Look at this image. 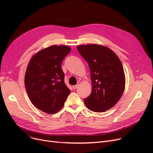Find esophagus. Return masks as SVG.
I'll use <instances>...</instances> for the list:
<instances>
[{
  "instance_id": "obj_1",
  "label": "esophagus",
  "mask_w": 153,
  "mask_h": 153,
  "mask_svg": "<svg viewBox=\"0 0 153 153\" xmlns=\"http://www.w3.org/2000/svg\"><path fill=\"white\" fill-rule=\"evenodd\" d=\"M78 86H79V84H76V85H73V87H73V89H76L78 87Z\"/></svg>"
}]
</instances>
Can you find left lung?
<instances>
[{
    "label": "left lung",
    "instance_id": "8db88e82",
    "mask_svg": "<svg viewBox=\"0 0 153 153\" xmlns=\"http://www.w3.org/2000/svg\"><path fill=\"white\" fill-rule=\"evenodd\" d=\"M77 50L88 62L92 90L84 100L90 110L103 112L113 107L124 92L125 76L122 64L110 48L99 45L77 46Z\"/></svg>",
    "mask_w": 153,
    "mask_h": 153
}]
</instances>
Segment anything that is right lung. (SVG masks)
<instances>
[{
  "label": "right lung",
  "mask_w": 153,
  "mask_h": 153,
  "mask_svg": "<svg viewBox=\"0 0 153 153\" xmlns=\"http://www.w3.org/2000/svg\"><path fill=\"white\" fill-rule=\"evenodd\" d=\"M71 50L68 46L53 45L38 52L28 63L25 76L27 92L31 103L45 113L59 111L71 92L61 68Z\"/></svg>",
  "instance_id": "obj_1"
}]
</instances>
